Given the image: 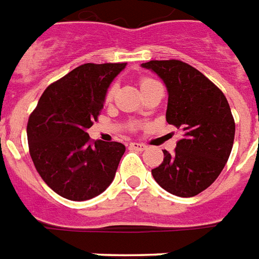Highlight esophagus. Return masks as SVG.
Instances as JSON below:
<instances>
[{"label": "esophagus", "instance_id": "1", "mask_svg": "<svg viewBox=\"0 0 259 259\" xmlns=\"http://www.w3.org/2000/svg\"><path fill=\"white\" fill-rule=\"evenodd\" d=\"M130 148L131 150H136V151H143L146 150V146L144 144H140V143H130Z\"/></svg>", "mask_w": 259, "mask_h": 259}]
</instances>
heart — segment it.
<instances>
[{
	"label": "heart",
	"instance_id": "1",
	"mask_svg": "<svg viewBox=\"0 0 259 259\" xmlns=\"http://www.w3.org/2000/svg\"><path fill=\"white\" fill-rule=\"evenodd\" d=\"M155 82L156 81H155L154 78L143 77L142 80H140V87H142V91L146 90L147 87H150V85H152V84H155ZM115 92H116V84H112V85L109 87L108 90H107V92H105V101H107V103H109V101L112 100Z\"/></svg>",
	"mask_w": 259,
	"mask_h": 259
}]
</instances>
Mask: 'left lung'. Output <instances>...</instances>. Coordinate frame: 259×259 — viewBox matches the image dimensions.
I'll use <instances>...</instances> for the list:
<instances>
[{
	"label": "left lung",
	"instance_id": "8db88e82",
	"mask_svg": "<svg viewBox=\"0 0 259 259\" xmlns=\"http://www.w3.org/2000/svg\"><path fill=\"white\" fill-rule=\"evenodd\" d=\"M162 78L168 92L165 120L183 134L174 154L163 151L152 177L169 194L198 195L212 185L230 156L234 117L223 92L191 65L179 60L142 64Z\"/></svg>",
	"mask_w": 259,
	"mask_h": 259
}]
</instances>
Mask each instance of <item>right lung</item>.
Returning a JSON list of instances; mask_svg holds the SVG:
<instances>
[{
  "label": "right lung",
  "instance_id": "add662e5",
  "mask_svg": "<svg viewBox=\"0 0 259 259\" xmlns=\"http://www.w3.org/2000/svg\"><path fill=\"white\" fill-rule=\"evenodd\" d=\"M127 63L84 64L48 87L28 120L29 152L37 172L60 196L88 200L112 183L125 147L91 142L87 130L105 92Z\"/></svg>",
  "mask_w": 259,
  "mask_h": 259
}]
</instances>
